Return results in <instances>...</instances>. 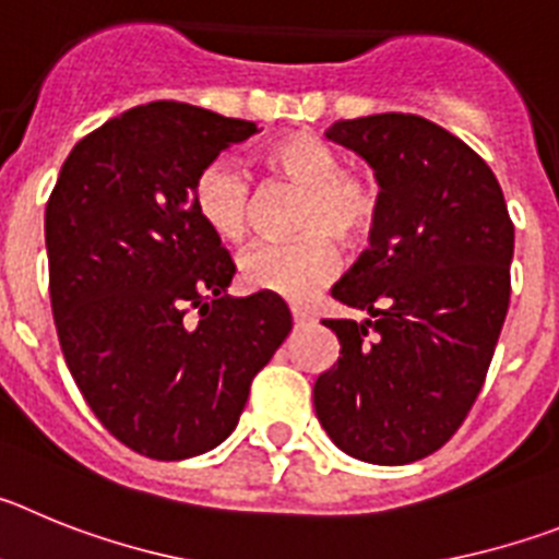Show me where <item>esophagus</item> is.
Returning a JSON list of instances; mask_svg holds the SVG:
<instances>
[{
  "instance_id": "obj_1",
  "label": "esophagus",
  "mask_w": 559,
  "mask_h": 559,
  "mask_svg": "<svg viewBox=\"0 0 559 559\" xmlns=\"http://www.w3.org/2000/svg\"><path fill=\"white\" fill-rule=\"evenodd\" d=\"M290 316H294V324H310V322H313V316H310L305 308H290Z\"/></svg>"
}]
</instances>
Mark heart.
<instances>
[{
	"label": "heart",
	"instance_id": "b5f03b06",
	"mask_svg": "<svg viewBox=\"0 0 559 559\" xmlns=\"http://www.w3.org/2000/svg\"><path fill=\"white\" fill-rule=\"evenodd\" d=\"M265 181L299 190L294 240L254 243L237 269L246 288L305 302L338 274L335 241L358 243L380 215V185L369 170L341 167L338 153L313 133H288L260 151ZM192 206L201 224L226 243L243 240L251 224V181L229 159H215L195 176Z\"/></svg>",
	"mask_w": 559,
	"mask_h": 559
}]
</instances>
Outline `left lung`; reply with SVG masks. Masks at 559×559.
Here are the masks:
<instances>
[{
	"label": "left lung",
	"instance_id": "obj_1",
	"mask_svg": "<svg viewBox=\"0 0 559 559\" xmlns=\"http://www.w3.org/2000/svg\"><path fill=\"white\" fill-rule=\"evenodd\" d=\"M374 170L369 249L333 285L367 319H328L338 360L316 378V417L360 462L439 451L481 392L510 308L515 226L487 162L417 114L328 128Z\"/></svg>",
	"mask_w": 559,
	"mask_h": 559
}]
</instances>
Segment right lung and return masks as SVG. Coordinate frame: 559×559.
I'll list each match as a JSON object with an SVG mask.
<instances>
[{
    "instance_id": "1",
    "label": "right lung",
    "mask_w": 559,
    "mask_h": 559,
    "mask_svg": "<svg viewBox=\"0 0 559 559\" xmlns=\"http://www.w3.org/2000/svg\"><path fill=\"white\" fill-rule=\"evenodd\" d=\"M257 131L190 103L128 108L72 147L47 201L63 358L95 417L142 456L221 445L290 333L283 299L226 294L235 263L192 206L195 176Z\"/></svg>"
}]
</instances>
